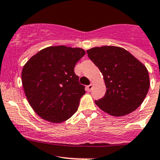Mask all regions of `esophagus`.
Wrapping results in <instances>:
<instances>
[{"instance_id":"1","label":"esophagus","mask_w":160,"mask_h":160,"mask_svg":"<svg viewBox=\"0 0 160 160\" xmlns=\"http://www.w3.org/2000/svg\"><path fill=\"white\" fill-rule=\"evenodd\" d=\"M92 88V83H91L90 85L87 86V91H91Z\"/></svg>"}]
</instances>
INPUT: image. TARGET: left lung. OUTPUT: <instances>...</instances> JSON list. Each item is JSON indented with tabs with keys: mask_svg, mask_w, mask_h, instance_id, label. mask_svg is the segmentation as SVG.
I'll use <instances>...</instances> for the list:
<instances>
[{
	"mask_svg": "<svg viewBox=\"0 0 160 160\" xmlns=\"http://www.w3.org/2000/svg\"><path fill=\"white\" fill-rule=\"evenodd\" d=\"M87 53L102 73L107 88L104 97L95 101L98 107L115 117L135 111L150 88V77L144 64L118 46L94 47Z\"/></svg>",
	"mask_w": 160,
	"mask_h": 160,
	"instance_id": "1",
	"label": "left lung"
}]
</instances>
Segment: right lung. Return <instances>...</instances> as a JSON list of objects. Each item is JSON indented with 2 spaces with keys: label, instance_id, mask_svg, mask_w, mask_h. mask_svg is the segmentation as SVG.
Instances as JSON below:
<instances>
[{
  "label": "right lung",
  "instance_id": "1",
  "mask_svg": "<svg viewBox=\"0 0 160 160\" xmlns=\"http://www.w3.org/2000/svg\"><path fill=\"white\" fill-rule=\"evenodd\" d=\"M85 54L81 48L49 46L24 64L21 77L26 99L44 120L61 123L77 112L86 91L74 67Z\"/></svg>",
  "mask_w": 160,
  "mask_h": 160
}]
</instances>
